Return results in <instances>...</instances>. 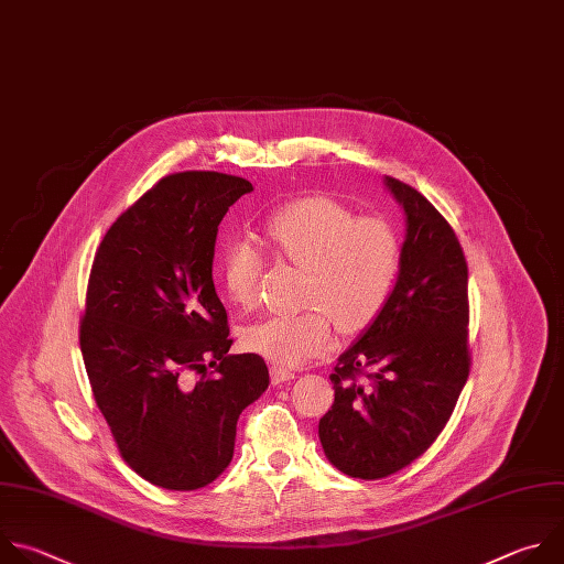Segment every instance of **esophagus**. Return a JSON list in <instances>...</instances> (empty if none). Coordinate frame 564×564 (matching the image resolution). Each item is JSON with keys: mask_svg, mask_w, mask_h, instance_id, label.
<instances>
[{"mask_svg": "<svg viewBox=\"0 0 564 564\" xmlns=\"http://www.w3.org/2000/svg\"><path fill=\"white\" fill-rule=\"evenodd\" d=\"M269 373H271V382H273V384L289 382V380L295 378V371H291V369H286V367H280V365H273Z\"/></svg>", "mask_w": 564, "mask_h": 564, "instance_id": "esophagus-1", "label": "esophagus"}]
</instances>
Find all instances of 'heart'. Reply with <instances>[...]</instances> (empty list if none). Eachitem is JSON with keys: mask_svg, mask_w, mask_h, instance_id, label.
Returning a JSON list of instances; mask_svg holds the SVG:
<instances>
[{"mask_svg": "<svg viewBox=\"0 0 564 564\" xmlns=\"http://www.w3.org/2000/svg\"><path fill=\"white\" fill-rule=\"evenodd\" d=\"M278 258L304 271L297 313H273L242 330L249 351L286 367L324 354L337 325L369 328L387 306L400 273V240L384 219L354 217L326 197H302L278 208L264 224ZM264 256L247 240L227 247L219 262L221 286L242 311L260 302Z\"/></svg>", "mask_w": 564, "mask_h": 564, "instance_id": "1", "label": "heart"}]
</instances>
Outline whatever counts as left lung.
<instances>
[{
    "label": "left lung",
    "mask_w": 564,
    "mask_h": 564,
    "mask_svg": "<svg viewBox=\"0 0 564 564\" xmlns=\"http://www.w3.org/2000/svg\"><path fill=\"white\" fill-rule=\"evenodd\" d=\"M406 234L393 293L378 319L337 358L335 400L319 417L328 463L351 478L398 474L435 442L469 378V271L437 208L384 177Z\"/></svg>",
    "instance_id": "left-lung-1"
}]
</instances>
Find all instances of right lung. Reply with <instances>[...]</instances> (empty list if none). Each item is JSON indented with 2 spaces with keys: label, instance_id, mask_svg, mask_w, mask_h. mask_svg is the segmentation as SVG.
Masks as SVG:
<instances>
[{
  "label": "right lung",
  "instance_id": "right-lung-1",
  "mask_svg": "<svg viewBox=\"0 0 564 564\" xmlns=\"http://www.w3.org/2000/svg\"><path fill=\"white\" fill-rule=\"evenodd\" d=\"M251 191L227 173L166 175L112 221L93 260L79 322L93 398L127 465L162 489L195 491L227 469L240 413L269 387L260 356H229L213 284L219 221Z\"/></svg>",
  "mask_w": 564,
  "mask_h": 564
}]
</instances>
